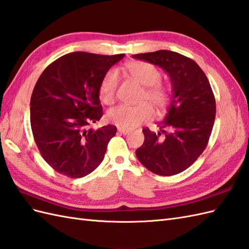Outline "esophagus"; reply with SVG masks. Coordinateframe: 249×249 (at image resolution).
Listing matches in <instances>:
<instances>
[{
    "label": "esophagus",
    "instance_id": "1",
    "mask_svg": "<svg viewBox=\"0 0 249 249\" xmlns=\"http://www.w3.org/2000/svg\"><path fill=\"white\" fill-rule=\"evenodd\" d=\"M118 131H119L120 133H122V135H127V133H129V132H130V130H128V129H124V128H121V127H119V128H118Z\"/></svg>",
    "mask_w": 249,
    "mask_h": 249
}]
</instances>
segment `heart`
Segmentation results:
<instances>
[{
  "mask_svg": "<svg viewBox=\"0 0 249 249\" xmlns=\"http://www.w3.org/2000/svg\"><path fill=\"white\" fill-rule=\"evenodd\" d=\"M126 70L130 76L144 86L140 94V101H145L138 105L122 104L112 108L108 112V119L119 127L131 129L152 117V108L162 109L168 104L170 92L167 86L160 82L162 73L155 65L147 62L133 61L126 65ZM119 84L117 70L110 69L103 75L99 86V95L103 103L110 105L116 99V91Z\"/></svg>",
  "mask_w": 249,
  "mask_h": 249,
  "instance_id": "heart-1",
  "label": "heart"
}]
</instances>
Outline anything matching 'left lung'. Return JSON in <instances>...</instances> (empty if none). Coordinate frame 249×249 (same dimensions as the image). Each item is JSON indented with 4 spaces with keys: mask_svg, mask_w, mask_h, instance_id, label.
Wrapping results in <instances>:
<instances>
[{
    "mask_svg": "<svg viewBox=\"0 0 249 249\" xmlns=\"http://www.w3.org/2000/svg\"><path fill=\"white\" fill-rule=\"evenodd\" d=\"M167 72L173 97L159 131L144 128V143L136 150L142 165L159 176L180 174L206 148L215 118V100L207 76L187 56L169 50L133 54Z\"/></svg>",
    "mask_w": 249,
    "mask_h": 249,
    "instance_id": "left-lung-1",
    "label": "left lung"
}]
</instances>
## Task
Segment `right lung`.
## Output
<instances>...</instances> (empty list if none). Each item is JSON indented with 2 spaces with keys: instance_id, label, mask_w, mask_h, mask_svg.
<instances>
[{
  "instance_id": "right-lung-1",
  "label": "right lung",
  "mask_w": 249,
  "mask_h": 249,
  "mask_svg": "<svg viewBox=\"0 0 249 249\" xmlns=\"http://www.w3.org/2000/svg\"><path fill=\"white\" fill-rule=\"evenodd\" d=\"M124 55L71 53L40 75L30 99V125L41 156L56 173L83 178L103 161L117 127H91L103 116L99 86Z\"/></svg>"
}]
</instances>
